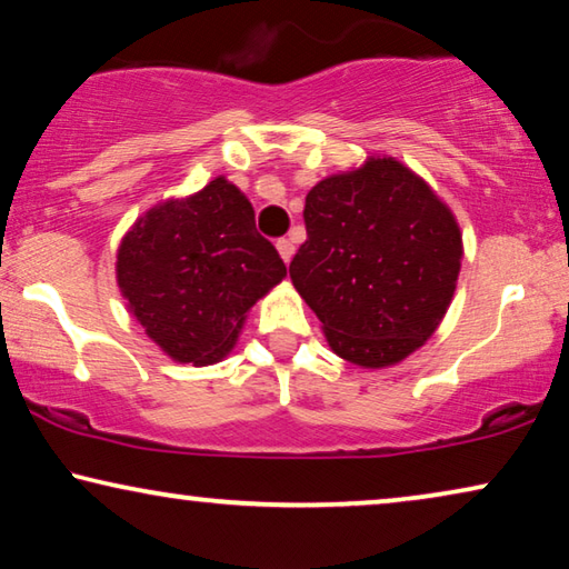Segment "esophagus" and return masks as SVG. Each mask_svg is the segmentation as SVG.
Instances as JSON below:
<instances>
[{"mask_svg": "<svg viewBox=\"0 0 569 569\" xmlns=\"http://www.w3.org/2000/svg\"><path fill=\"white\" fill-rule=\"evenodd\" d=\"M276 248H278V252H281L283 262H291V258H293V250H296L291 240H286V237H283V240H278V242H276Z\"/></svg>", "mask_w": 569, "mask_h": 569, "instance_id": "34e87169", "label": "esophagus"}]
</instances>
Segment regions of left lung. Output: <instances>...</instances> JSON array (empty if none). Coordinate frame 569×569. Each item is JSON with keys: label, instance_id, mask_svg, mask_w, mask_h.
I'll return each mask as SVG.
<instances>
[{"label": "left lung", "instance_id": "1", "mask_svg": "<svg viewBox=\"0 0 569 569\" xmlns=\"http://www.w3.org/2000/svg\"><path fill=\"white\" fill-rule=\"evenodd\" d=\"M291 281L339 358L386 368L435 335L452 301L462 234L447 203L393 158H368L307 193Z\"/></svg>", "mask_w": 569, "mask_h": 569}]
</instances>
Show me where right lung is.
Masks as SVG:
<instances>
[{"instance_id": "add662e5", "label": "right lung", "mask_w": 569, "mask_h": 569, "mask_svg": "<svg viewBox=\"0 0 569 569\" xmlns=\"http://www.w3.org/2000/svg\"><path fill=\"white\" fill-rule=\"evenodd\" d=\"M286 266L256 230L248 197L224 176L148 209L117 250V283L146 335L178 362L211 366Z\"/></svg>"}]
</instances>
